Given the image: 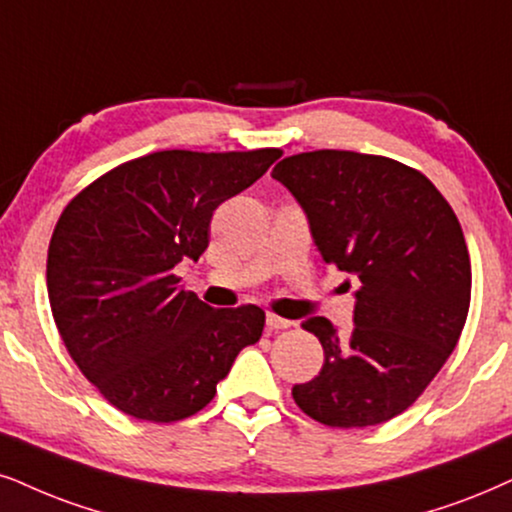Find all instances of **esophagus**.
Segmentation results:
<instances>
[{
    "instance_id": "34e87169",
    "label": "esophagus",
    "mask_w": 512,
    "mask_h": 512,
    "mask_svg": "<svg viewBox=\"0 0 512 512\" xmlns=\"http://www.w3.org/2000/svg\"><path fill=\"white\" fill-rule=\"evenodd\" d=\"M267 326H269V331H286V328H290V326H295L293 321L290 319H283V316H276V314H267Z\"/></svg>"
}]
</instances>
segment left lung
Returning <instances> with one entry per match:
<instances>
[{"label": "left lung", "instance_id": "left-lung-1", "mask_svg": "<svg viewBox=\"0 0 512 512\" xmlns=\"http://www.w3.org/2000/svg\"><path fill=\"white\" fill-rule=\"evenodd\" d=\"M271 177L302 205L323 262L359 278L354 328L302 323L323 366L293 399L328 428H368L406 411L439 373L468 319L470 255L435 184L383 155L297 153Z\"/></svg>", "mask_w": 512, "mask_h": 512}]
</instances>
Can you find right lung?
<instances>
[{"label":"right lung","mask_w":512,"mask_h":512,"mask_svg":"<svg viewBox=\"0 0 512 512\" xmlns=\"http://www.w3.org/2000/svg\"><path fill=\"white\" fill-rule=\"evenodd\" d=\"M278 158V148L148 153L61 212L47 257L51 314L77 368L115 409L151 423L189 418L262 338L260 307L212 309L172 271L203 255L212 212Z\"/></svg>","instance_id":"right-lung-1"}]
</instances>
